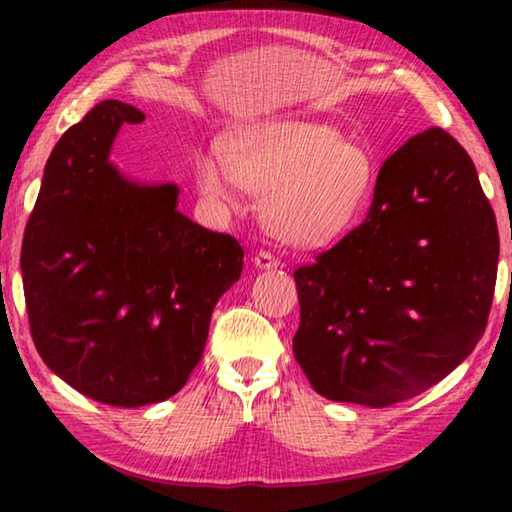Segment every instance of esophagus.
Segmentation results:
<instances>
[{
    "mask_svg": "<svg viewBox=\"0 0 512 512\" xmlns=\"http://www.w3.org/2000/svg\"><path fill=\"white\" fill-rule=\"evenodd\" d=\"M255 266L257 268H275V266H280V262H277V257L268 253V250H259V253L255 255Z\"/></svg>",
    "mask_w": 512,
    "mask_h": 512,
    "instance_id": "1",
    "label": "esophagus"
}]
</instances>
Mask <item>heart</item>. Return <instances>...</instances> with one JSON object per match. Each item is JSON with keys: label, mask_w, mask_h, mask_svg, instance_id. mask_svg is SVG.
Masks as SVG:
<instances>
[{"label": "heart", "mask_w": 512, "mask_h": 512, "mask_svg": "<svg viewBox=\"0 0 512 512\" xmlns=\"http://www.w3.org/2000/svg\"><path fill=\"white\" fill-rule=\"evenodd\" d=\"M196 185L219 207L237 203L239 185L262 196V219L275 237L316 248L361 219L375 192V164L318 121L271 119L228 135L221 153L196 162Z\"/></svg>", "instance_id": "obj_1"}]
</instances>
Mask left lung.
Masks as SVG:
<instances>
[{"label": "left lung", "mask_w": 512, "mask_h": 512, "mask_svg": "<svg viewBox=\"0 0 512 512\" xmlns=\"http://www.w3.org/2000/svg\"><path fill=\"white\" fill-rule=\"evenodd\" d=\"M499 232L470 155L443 128L377 173L366 221L293 271V357L334 402L391 406L470 354L495 298Z\"/></svg>", "instance_id": "obj_1"}]
</instances>
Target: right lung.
<instances>
[{
  "instance_id": "obj_1",
  "label": "right lung",
  "mask_w": 512,
  "mask_h": 512,
  "mask_svg": "<svg viewBox=\"0 0 512 512\" xmlns=\"http://www.w3.org/2000/svg\"><path fill=\"white\" fill-rule=\"evenodd\" d=\"M146 117L94 106L51 151L22 239L31 339L76 391L110 406L167 400L203 357L216 300L244 250L176 210V185H135L108 162L121 126Z\"/></svg>"
}]
</instances>
